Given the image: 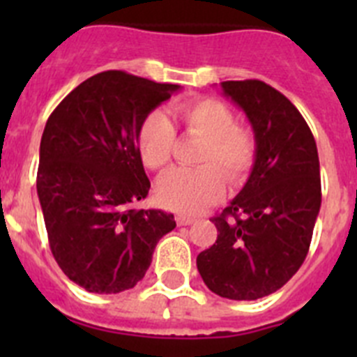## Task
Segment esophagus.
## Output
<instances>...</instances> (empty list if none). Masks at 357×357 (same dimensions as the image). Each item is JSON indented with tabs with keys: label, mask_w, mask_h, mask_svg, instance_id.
Wrapping results in <instances>:
<instances>
[{
	"label": "esophagus",
	"mask_w": 357,
	"mask_h": 357,
	"mask_svg": "<svg viewBox=\"0 0 357 357\" xmlns=\"http://www.w3.org/2000/svg\"><path fill=\"white\" fill-rule=\"evenodd\" d=\"M175 222L178 225H191V223H195V218L189 216V214H176Z\"/></svg>",
	"instance_id": "1"
}]
</instances>
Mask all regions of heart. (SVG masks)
Segmentation results:
<instances>
[{"label":"heart","instance_id":"b5f03b06","mask_svg":"<svg viewBox=\"0 0 357 357\" xmlns=\"http://www.w3.org/2000/svg\"><path fill=\"white\" fill-rule=\"evenodd\" d=\"M185 134L204 139L197 155L198 168H176L157 182V197L164 206L181 213H198L225 195L227 181L243 184L257 157L252 130L236 125L229 105L216 98H198L172 109ZM137 150L144 166L162 169L175 150V128L162 112H151L137 130Z\"/></svg>","mask_w":357,"mask_h":357}]
</instances>
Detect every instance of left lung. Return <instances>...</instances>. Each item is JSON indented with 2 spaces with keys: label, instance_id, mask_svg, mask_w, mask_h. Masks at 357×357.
Here are the masks:
<instances>
[{
  "label": "left lung",
  "instance_id": "8db88e82",
  "mask_svg": "<svg viewBox=\"0 0 357 357\" xmlns=\"http://www.w3.org/2000/svg\"><path fill=\"white\" fill-rule=\"evenodd\" d=\"M257 141L245 188L211 220L213 247L197 268L207 288L230 301H257L298 272L321 204L320 160L311 128L288 98L261 80L222 82Z\"/></svg>",
  "mask_w": 357,
  "mask_h": 357
}]
</instances>
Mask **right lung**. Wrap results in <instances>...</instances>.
Returning <instances> with one entry per match:
<instances>
[{
    "mask_svg": "<svg viewBox=\"0 0 357 357\" xmlns=\"http://www.w3.org/2000/svg\"><path fill=\"white\" fill-rule=\"evenodd\" d=\"M181 89L125 71L82 82L46 121L37 195L52 254L75 284L119 293L144 277L173 214L134 209L150 181L137 130L151 110Z\"/></svg>",
    "mask_w": 357,
    "mask_h": 357,
    "instance_id": "1",
    "label": "right lung"
}]
</instances>
